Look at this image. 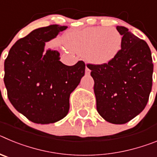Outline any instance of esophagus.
Wrapping results in <instances>:
<instances>
[{
  "instance_id": "34e87169",
  "label": "esophagus",
  "mask_w": 157,
  "mask_h": 157,
  "mask_svg": "<svg viewBox=\"0 0 157 157\" xmlns=\"http://www.w3.org/2000/svg\"><path fill=\"white\" fill-rule=\"evenodd\" d=\"M90 70L87 67H86V75H90Z\"/></svg>"
}]
</instances>
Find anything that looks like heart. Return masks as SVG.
I'll list each match as a JSON object with an SVG mask.
<instances>
[{"label": "heart", "instance_id": "1", "mask_svg": "<svg viewBox=\"0 0 157 157\" xmlns=\"http://www.w3.org/2000/svg\"><path fill=\"white\" fill-rule=\"evenodd\" d=\"M65 44L70 50L83 53L88 63L102 66L111 63L120 53L123 37L115 29L92 27L68 33Z\"/></svg>", "mask_w": 157, "mask_h": 157}]
</instances>
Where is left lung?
I'll use <instances>...</instances> for the list:
<instances>
[{
  "instance_id": "8db88e82",
  "label": "left lung",
  "mask_w": 157,
  "mask_h": 157,
  "mask_svg": "<svg viewBox=\"0 0 157 157\" xmlns=\"http://www.w3.org/2000/svg\"><path fill=\"white\" fill-rule=\"evenodd\" d=\"M123 37L120 53L111 63L87 64L94 80L97 110L107 122L124 124L139 115L152 90V54L144 40L116 26Z\"/></svg>"
}]
</instances>
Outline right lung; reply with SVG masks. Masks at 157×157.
Segmentation results:
<instances>
[{
  "label": "right lung",
  "instance_id": "right-lung-1",
  "mask_svg": "<svg viewBox=\"0 0 157 157\" xmlns=\"http://www.w3.org/2000/svg\"><path fill=\"white\" fill-rule=\"evenodd\" d=\"M67 28L50 25L33 30L12 45L5 59L4 82L8 99L33 123L48 124L64 118L71 94L85 75L83 61L67 66L59 61L58 51H45V43Z\"/></svg>",
  "mask_w": 157,
  "mask_h": 157
}]
</instances>
